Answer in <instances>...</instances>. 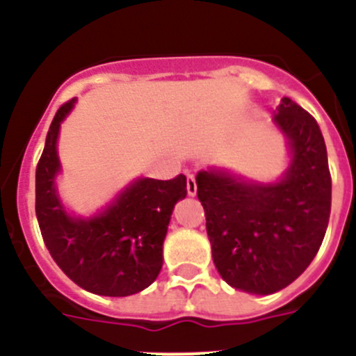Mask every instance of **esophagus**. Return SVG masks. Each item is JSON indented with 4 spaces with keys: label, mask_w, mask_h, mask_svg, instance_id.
I'll return each instance as SVG.
<instances>
[{
    "label": "esophagus",
    "mask_w": 356,
    "mask_h": 356,
    "mask_svg": "<svg viewBox=\"0 0 356 356\" xmlns=\"http://www.w3.org/2000/svg\"><path fill=\"white\" fill-rule=\"evenodd\" d=\"M186 189H188V195L189 196H195L196 195V179H195V175L193 174H189L188 175V181H186Z\"/></svg>",
    "instance_id": "esophagus-1"
}]
</instances>
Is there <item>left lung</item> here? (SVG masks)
Returning <instances> with one entry per match:
<instances>
[{"mask_svg": "<svg viewBox=\"0 0 356 356\" xmlns=\"http://www.w3.org/2000/svg\"><path fill=\"white\" fill-rule=\"evenodd\" d=\"M273 122L289 137L292 163L277 184L200 172L196 195L207 217L212 259L226 284L273 294L309 266L325 236L332 179L316 120L285 97Z\"/></svg>", "mask_w": 356, "mask_h": 356, "instance_id": "8db88e82", "label": "left lung"}]
</instances>
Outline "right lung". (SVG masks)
Masks as SVG:
<instances>
[{
  "label": "right lung",
  "mask_w": 356,
  "mask_h": 356,
  "mask_svg": "<svg viewBox=\"0 0 356 356\" xmlns=\"http://www.w3.org/2000/svg\"><path fill=\"white\" fill-rule=\"evenodd\" d=\"M74 106L55 113L36 167V217L41 236L57 266L85 291L125 298L149 287L163 264V240L174 205L188 195L186 175L170 181L139 179L109 209L92 219H74L55 193L60 170L57 136Z\"/></svg>",
  "instance_id": "1"
}]
</instances>
